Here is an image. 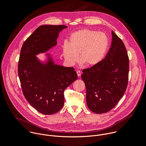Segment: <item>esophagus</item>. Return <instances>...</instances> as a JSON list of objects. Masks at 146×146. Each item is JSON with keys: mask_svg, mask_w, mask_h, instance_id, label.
I'll return each instance as SVG.
<instances>
[{"mask_svg": "<svg viewBox=\"0 0 146 146\" xmlns=\"http://www.w3.org/2000/svg\"><path fill=\"white\" fill-rule=\"evenodd\" d=\"M77 76H78V77H80V76H81V72L80 70H77Z\"/></svg>", "mask_w": 146, "mask_h": 146, "instance_id": "34e87169", "label": "esophagus"}]
</instances>
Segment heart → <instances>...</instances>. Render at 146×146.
Segmentation results:
<instances>
[{
  "label": "heart",
  "instance_id": "obj_1",
  "mask_svg": "<svg viewBox=\"0 0 146 146\" xmlns=\"http://www.w3.org/2000/svg\"><path fill=\"white\" fill-rule=\"evenodd\" d=\"M109 47V39L105 33L90 29H81L73 32L69 42L62 47L65 60L74 65L79 60L86 66L98 65L105 58Z\"/></svg>",
  "mask_w": 146,
  "mask_h": 146
}]
</instances>
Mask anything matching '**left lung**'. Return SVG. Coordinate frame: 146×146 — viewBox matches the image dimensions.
I'll return each instance as SVG.
<instances>
[{
    "instance_id": "8db88e82",
    "label": "left lung",
    "mask_w": 146,
    "mask_h": 146,
    "mask_svg": "<svg viewBox=\"0 0 146 146\" xmlns=\"http://www.w3.org/2000/svg\"><path fill=\"white\" fill-rule=\"evenodd\" d=\"M111 33V47L105 59L98 65L82 70L87 106L97 114L113 109L128 86L129 60L127 51L122 40L113 31Z\"/></svg>"
}]
</instances>
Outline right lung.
<instances>
[{
    "label": "right lung",
    "mask_w": 146,
    "mask_h": 146,
    "mask_svg": "<svg viewBox=\"0 0 146 146\" xmlns=\"http://www.w3.org/2000/svg\"><path fill=\"white\" fill-rule=\"evenodd\" d=\"M66 28L64 25H41L28 37L21 50L18 73L23 94L30 105L43 114H53L62 108L65 90L77 79L73 68L55 65L50 58L43 64L36 56L55 46L59 32Z\"/></svg>",
    "instance_id": "add662e5"
}]
</instances>
